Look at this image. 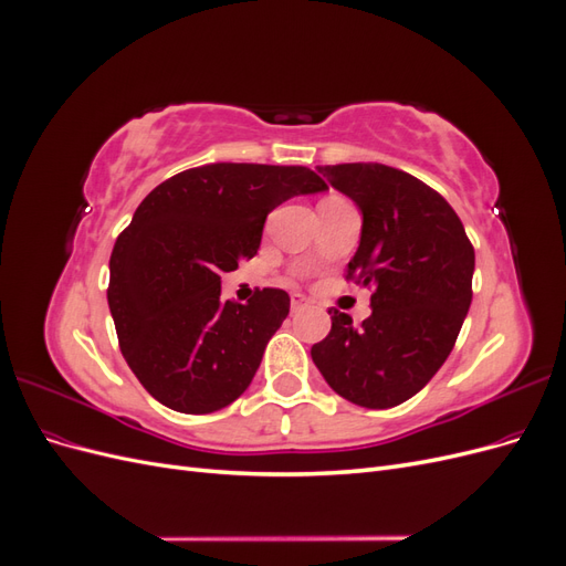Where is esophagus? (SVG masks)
<instances>
[{
	"label": "esophagus",
	"mask_w": 566,
	"mask_h": 566,
	"mask_svg": "<svg viewBox=\"0 0 566 566\" xmlns=\"http://www.w3.org/2000/svg\"><path fill=\"white\" fill-rule=\"evenodd\" d=\"M290 306H293V312H300L302 306H306V297L300 293H293L290 295Z\"/></svg>",
	"instance_id": "1"
}]
</instances>
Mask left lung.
Here are the masks:
<instances>
[{
    "label": "left lung",
    "mask_w": 566,
    "mask_h": 566,
    "mask_svg": "<svg viewBox=\"0 0 566 566\" xmlns=\"http://www.w3.org/2000/svg\"><path fill=\"white\" fill-rule=\"evenodd\" d=\"M318 172L364 214L347 281L370 290L373 314L354 328L331 310V333L312 347L339 397L391 408L418 394L447 361L472 302L474 248L434 188L380 163L325 165Z\"/></svg>",
    "instance_id": "left-lung-1"
}]
</instances>
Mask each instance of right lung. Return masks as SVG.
<instances>
[{"mask_svg": "<svg viewBox=\"0 0 566 566\" xmlns=\"http://www.w3.org/2000/svg\"><path fill=\"white\" fill-rule=\"evenodd\" d=\"M300 165L214 163L169 177L142 200L111 254L108 306L144 389L179 413H212L250 387L290 312L281 287L221 300V273L252 260L266 214L325 191Z\"/></svg>", "mask_w": 566, "mask_h": 566, "instance_id": "1", "label": "right lung"}]
</instances>
